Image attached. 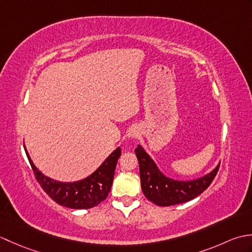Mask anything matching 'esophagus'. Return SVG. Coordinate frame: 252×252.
<instances>
[{
	"instance_id": "34e87169",
	"label": "esophagus",
	"mask_w": 252,
	"mask_h": 252,
	"mask_svg": "<svg viewBox=\"0 0 252 252\" xmlns=\"http://www.w3.org/2000/svg\"><path fill=\"white\" fill-rule=\"evenodd\" d=\"M138 134H140V129H138L137 126L131 127V129L129 130V132H127V135H129L132 138H136L138 136Z\"/></svg>"
}]
</instances>
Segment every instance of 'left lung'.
Returning a JSON list of instances; mask_svg holds the SVG:
<instances>
[{
    "mask_svg": "<svg viewBox=\"0 0 252 252\" xmlns=\"http://www.w3.org/2000/svg\"><path fill=\"white\" fill-rule=\"evenodd\" d=\"M135 154L140 163L141 186L144 195L149 201L160 207L179 205L194 199L210 186L220 168L219 164L212 172L194 181H174L160 172L152 158L140 145L135 148Z\"/></svg>",
    "mask_w": 252,
    "mask_h": 252,
    "instance_id": "obj_1",
    "label": "left lung"
}]
</instances>
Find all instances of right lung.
Instances as JSON below:
<instances>
[{
  "mask_svg": "<svg viewBox=\"0 0 252 252\" xmlns=\"http://www.w3.org/2000/svg\"><path fill=\"white\" fill-rule=\"evenodd\" d=\"M27 157L40 186L56 203L70 209H90L99 205L108 196L121 148L118 147L109 155L103 164L89 178L73 183H63L42 174L31 161L25 147Z\"/></svg>",
  "mask_w": 252,
  "mask_h": 252,
  "instance_id": "obj_1",
  "label": "right lung"
}]
</instances>
